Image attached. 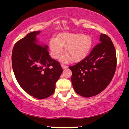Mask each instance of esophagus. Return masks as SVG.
<instances>
[{
	"label": "esophagus",
	"mask_w": 129,
	"mask_h": 129,
	"mask_svg": "<svg viewBox=\"0 0 129 129\" xmlns=\"http://www.w3.org/2000/svg\"><path fill=\"white\" fill-rule=\"evenodd\" d=\"M61 66H62V67L63 68V69H66L68 67L67 66H66V65H64V64H62Z\"/></svg>",
	"instance_id": "1"
}]
</instances>
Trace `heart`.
I'll use <instances>...</instances> for the list:
<instances>
[{"label":"heart","mask_w":129,"mask_h":129,"mask_svg":"<svg viewBox=\"0 0 129 129\" xmlns=\"http://www.w3.org/2000/svg\"><path fill=\"white\" fill-rule=\"evenodd\" d=\"M92 43V39L88 35L64 33L50 40V47L54 58H59L67 47L66 53L69 56L67 57H70L72 61L78 62L88 54Z\"/></svg>","instance_id":"1"}]
</instances>
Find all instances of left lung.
<instances>
[{"label":"left lung","mask_w":129,"mask_h":129,"mask_svg":"<svg viewBox=\"0 0 129 129\" xmlns=\"http://www.w3.org/2000/svg\"><path fill=\"white\" fill-rule=\"evenodd\" d=\"M100 41L83 60L69 67L74 90L83 97L94 96L103 91L116 70V50L112 40L101 33Z\"/></svg>","instance_id":"obj_1"}]
</instances>
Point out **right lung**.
<instances>
[{
    "instance_id": "add662e5",
    "label": "right lung",
    "mask_w": 129,
    "mask_h": 129,
    "mask_svg": "<svg viewBox=\"0 0 129 129\" xmlns=\"http://www.w3.org/2000/svg\"><path fill=\"white\" fill-rule=\"evenodd\" d=\"M33 31L17 41L11 56L14 75L28 94L44 99L54 92L56 83L63 72L60 63L51 58L48 46L39 44Z\"/></svg>"
}]
</instances>
